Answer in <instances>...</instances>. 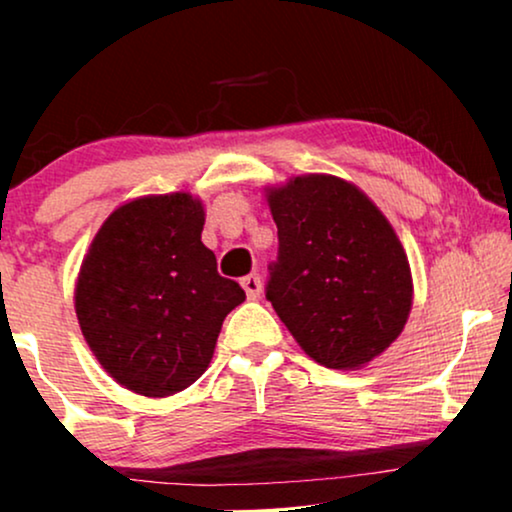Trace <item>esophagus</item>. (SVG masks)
<instances>
[{
    "instance_id": "1",
    "label": "esophagus",
    "mask_w": 512,
    "mask_h": 512,
    "mask_svg": "<svg viewBox=\"0 0 512 512\" xmlns=\"http://www.w3.org/2000/svg\"><path fill=\"white\" fill-rule=\"evenodd\" d=\"M242 289H244V293H247V298L249 300H256L258 296H261V277L258 275H247V277H242Z\"/></svg>"
}]
</instances>
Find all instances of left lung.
Wrapping results in <instances>:
<instances>
[{"label":"left lung","mask_w":512,"mask_h":512,"mask_svg":"<svg viewBox=\"0 0 512 512\" xmlns=\"http://www.w3.org/2000/svg\"><path fill=\"white\" fill-rule=\"evenodd\" d=\"M277 261L265 298L307 356L361 368L408 321L412 277L394 228L349 181L305 174L268 191Z\"/></svg>","instance_id":"obj_1"}]
</instances>
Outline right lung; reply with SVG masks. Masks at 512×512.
Here are the masks:
<instances>
[{"mask_svg": "<svg viewBox=\"0 0 512 512\" xmlns=\"http://www.w3.org/2000/svg\"><path fill=\"white\" fill-rule=\"evenodd\" d=\"M205 209L188 193L118 207L97 230L76 282V317L102 368L125 389L163 398L198 380L242 286L202 244Z\"/></svg>", "mask_w": 512, "mask_h": 512, "instance_id": "obj_1", "label": "right lung"}]
</instances>
